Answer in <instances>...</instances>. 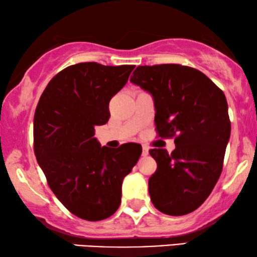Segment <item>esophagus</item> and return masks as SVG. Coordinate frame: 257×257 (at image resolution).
Listing matches in <instances>:
<instances>
[{"label":"esophagus","instance_id":"1","mask_svg":"<svg viewBox=\"0 0 257 257\" xmlns=\"http://www.w3.org/2000/svg\"><path fill=\"white\" fill-rule=\"evenodd\" d=\"M148 155H149V149H148V147H146V146H143V151H142V156H148Z\"/></svg>","mask_w":257,"mask_h":257}]
</instances>
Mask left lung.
<instances>
[{"instance_id": "8db88e82", "label": "left lung", "mask_w": 257, "mask_h": 257, "mask_svg": "<svg viewBox=\"0 0 257 257\" xmlns=\"http://www.w3.org/2000/svg\"><path fill=\"white\" fill-rule=\"evenodd\" d=\"M130 81L151 94L161 137L176 136V149H151L157 170L149 178L155 207L168 215L196 211L222 171L230 137L223 92L202 72L178 64L139 66Z\"/></svg>"}]
</instances>
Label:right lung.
<instances>
[{
    "label": "right lung",
    "mask_w": 257,
    "mask_h": 257,
    "mask_svg": "<svg viewBox=\"0 0 257 257\" xmlns=\"http://www.w3.org/2000/svg\"><path fill=\"white\" fill-rule=\"evenodd\" d=\"M134 67L72 65L51 79L36 108L38 165L61 204L87 221L117 211L124 177L142 154L140 144L111 150L94 137V127L109 120V101L127 84Z\"/></svg>",
    "instance_id": "obj_1"
}]
</instances>
